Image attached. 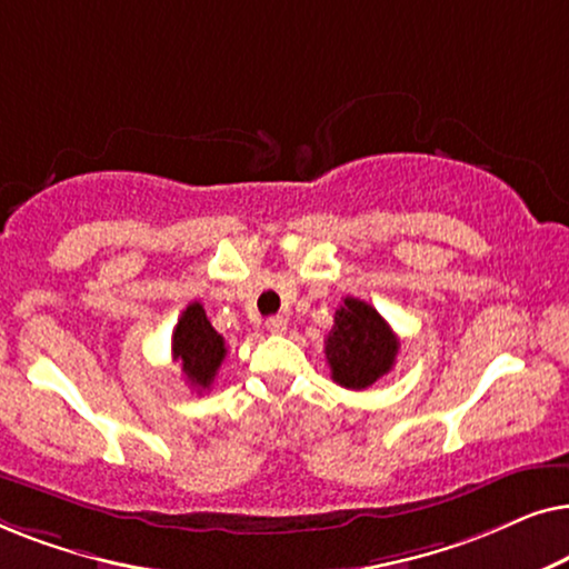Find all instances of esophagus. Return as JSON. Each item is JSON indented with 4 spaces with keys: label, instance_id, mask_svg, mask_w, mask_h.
<instances>
[{
    "label": "esophagus",
    "instance_id": "1",
    "mask_svg": "<svg viewBox=\"0 0 569 569\" xmlns=\"http://www.w3.org/2000/svg\"><path fill=\"white\" fill-rule=\"evenodd\" d=\"M267 331L269 333H284L287 331V318L284 316L267 318Z\"/></svg>",
    "mask_w": 569,
    "mask_h": 569
}]
</instances>
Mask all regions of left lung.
Wrapping results in <instances>:
<instances>
[{
    "mask_svg": "<svg viewBox=\"0 0 569 569\" xmlns=\"http://www.w3.org/2000/svg\"><path fill=\"white\" fill-rule=\"evenodd\" d=\"M323 345L333 383L349 391H362L383 378L399 355V339L386 318L357 298H345Z\"/></svg>",
    "mask_w": 569,
    "mask_h": 569,
    "instance_id": "obj_1",
    "label": "left lung"
}]
</instances>
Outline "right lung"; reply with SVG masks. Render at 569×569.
<instances>
[{"label": "right lung", "mask_w": 569, "mask_h": 569, "mask_svg": "<svg viewBox=\"0 0 569 569\" xmlns=\"http://www.w3.org/2000/svg\"><path fill=\"white\" fill-rule=\"evenodd\" d=\"M228 355L224 339L212 329L201 302H191L173 329V360L197 391H207Z\"/></svg>", "instance_id": "obj_1"}]
</instances>
